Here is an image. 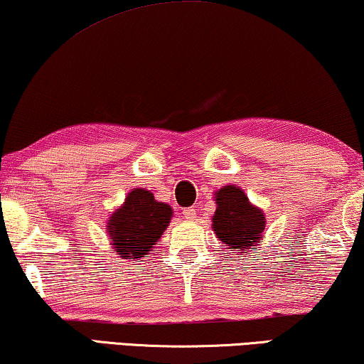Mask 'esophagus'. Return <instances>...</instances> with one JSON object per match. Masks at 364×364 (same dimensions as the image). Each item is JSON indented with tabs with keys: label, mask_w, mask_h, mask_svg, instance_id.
<instances>
[{
	"label": "esophagus",
	"mask_w": 364,
	"mask_h": 364,
	"mask_svg": "<svg viewBox=\"0 0 364 364\" xmlns=\"http://www.w3.org/2000/svg\"><path fill=\"white\" fill-rule=\"evenodd\" d=\"M183 217L184 219H194V217H196V209L194 208H186V209H183Z\"/></svg>",
	"instance_id": "obj_1"
}]
</instances>
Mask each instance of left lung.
Segmentation results:
<instances>
[{"label":"left lung","mask_w":364,"mask_h":364,"mask_svg":"<svg viewBox=\"0 0 364 364\" xmlns=\"http://www.w3.org/2000/svg\"><path fill=\"white\" fill-rule=\"evenodd\" d=\"M213 230L234 255H247L264 238L267 227L263 210L250 203L242 188L229 184L215 191Z\"/></svg>","instance_id":"obj_1"}]
</instances>
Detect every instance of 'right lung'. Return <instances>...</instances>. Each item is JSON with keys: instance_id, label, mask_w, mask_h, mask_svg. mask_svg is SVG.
Wrapping results in <instances>:
<instances>
[{"instance_id": "add662e5", "label": "right lung", "mask_w": 364, "mask_h": 364, "mask_svg": "<svg viewBox=\"0 0 364 364\" xmlns=\"http://www.w3.org/2000/svg\"><path fill=\"white\" fill-rule=\"evenodd\" d=\"M173 209L159 203L149 189L134 188L106 225L112 250L124 259H140L154 250L166 230Z\"/></svg>"}]
</instances>
